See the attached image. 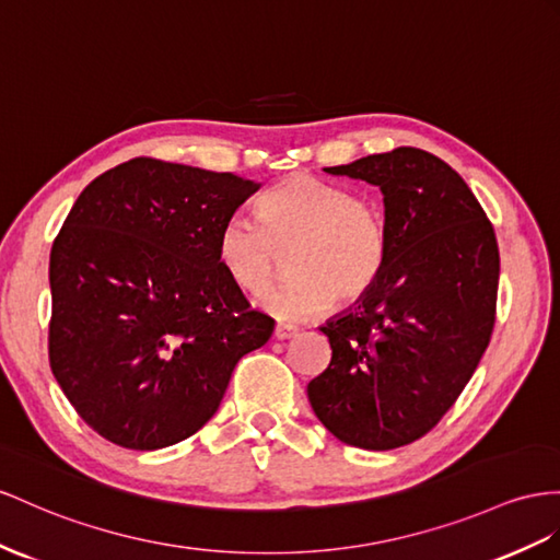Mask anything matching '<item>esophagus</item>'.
Instances as JSON below:
<instances>
[{"instance_id":"esophagus-1","label":"esophagus","mask_w":560,"mask_h":560,"mask_svg":"<svg viewBox=\"0 0 560 560\" xmlns=\"http://www.w3.org/2000/svg\"><path fill=\"white\" fill-rule=\"evenodd\" d=\"M293 336H298V326H293V324H277V328H275V338H279V340H289V338H293Z\"/></svg>"}]
</instances>
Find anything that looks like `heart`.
Instances as JSON below:
<instances>
[{
  "instance_id": "1",
  "label": "heart",
  "mask_w": 560,
  "mask_h": 560,
  "mask_svg": "<svg viewBox=\"0 0 560 560\" xmlns=\"http://www.w3.org/2000/svg\"><path fill=\"white\" fill-rule=\"evenodd\" d=\"M257 220L232 214L218 234V262L234 285L262 293L281 257L291 279L262 298L283 319H307L326 305L360 300L381 277L388 232L366 194L314 175H291L257 198Z\"/></svg>"
}]
</instances>
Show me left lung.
<instances>
[{"instance_id":"left-lung-1","label":"left lung","mask_w":560,"mask_h":560,"mask_svg":"<svg viewBox=\"0 0 560 560\" xmlns=\"http://www.w3.org/2000/svg\"><path fill=\"white\" fill-rule=\"evenodd\" d=\"M326 172L383 191L388 253L360 303L322 326L334 354L307 397L340 442L405 447L452 409L490 346L494 226L458 172L421 149L399 147Z\"/></svg>"}]
</instances>
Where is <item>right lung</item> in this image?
<instances>
[{"label":"right lung","mask_w":560,"mask_h":560,"mask_svg":"<svg viewBox=\"0 0 560 560\" xmlns=\"http://www.w3.org/2000/svg\"><path fill=\"white\" fill-rule=\"evenodd\" d=\"M260 184L132 158L80 194L49 257V366L98 435L127 450L191 438L275 319L218 262L226 218Z\"/></svg>","instance_id":"right-lung-1"}]
</instances>
